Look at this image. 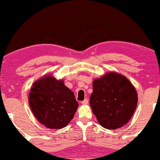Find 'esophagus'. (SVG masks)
<instances>
[{"label":"esophagus","instance_id":"34e87169","mask_svg":"<svg viewBox=\"0 0 160 160\" xmlns=\"http://www.w3.org/2000/svg\"><path fill=\"white\" fill-rule=\"evenodd\" d=\"M81 103H82V105H87V104L88 103V99H85L84 100L82 101Z\"/></svg>","mask_w":160,"mask_h":160}]
</instances>
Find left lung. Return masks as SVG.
<instances>
[{
	"label": "left lung",
	"instance_id": "1",
	"mask_svg": "<svg viewBox=\"0 0 160 160\" xmlns=\"http://www.w3.org/2000/svg\"><path fill=\"white\" fill-rule=\"evenodd\" d=\"M138 98L134 86L122 74L109 72L93 81L90 106L105 128H121L130 120Z\"/></svg>",
	"mask_w": 160,
	"mask_h": 160
}]
</instances>
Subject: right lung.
<instances>
[{
    "instance_id": "right-lung-1",
    "label": "right lung",
    "mask_w": 160,
    "mask_h": 160,
    "mask_svg": "<svg viewBox=\"0 0 160 160\" xmlns=\"http://www.w3.org/2000/svg\"><path fill=\"white\" fill-rule=\"evenodd\" d=\"M31 110L46 128L60 129L73 119L79 106L74 93L62 81L45 75L34 82L29 94Z\"/></svg>"
}]
</instances>
